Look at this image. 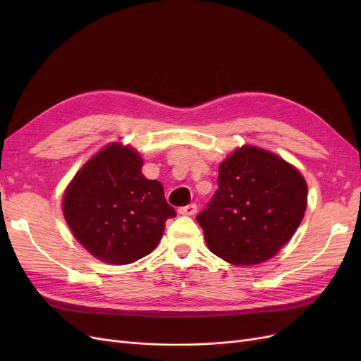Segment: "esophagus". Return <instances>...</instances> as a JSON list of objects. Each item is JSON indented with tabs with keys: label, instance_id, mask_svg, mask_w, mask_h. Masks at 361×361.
I'll return each instance as SVG.
<instances>
[{
	"label": "esophagus",
	"instance_id": "1",
	"mask_svg": "<svg viewBox=\"0 0 361 361\" xmlns=\"http://www.w3.org/2000/svg\"><path fill=\"white\" fill-rule=\"evenodd\" d=\"M195 212H197V204L195 203H190L187 206L179 207V214L182 215H194Z\"/></svg>",
	"mask_w": 361,
	"mask_h": 361
}]
</instances>
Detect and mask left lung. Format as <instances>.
<instances>
[{
    "label": "left lung",
    "instance_id": "1",
    "mask_svg": "<svg viewBox=\"0 0 361 361\" xmlns=\"http://www.w3.org/2000/svg\"><path fill=\"white\" fill-rule=\"evenodd\" d=\"M307 206L302 174L280 157L243 146L218 167V190L197 215L212 253L233 265H257L293 236Z\"/></svg>",
    "mask_w": 361,
    "mask_h": 361
}]
</instances>
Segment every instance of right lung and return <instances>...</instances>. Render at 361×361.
<instances>
[{
  "mask_svg": "<svg viewBox=\"0 0 361 361\" xmlns=\"http://www.w3.org/2000/svg\"><path fill=\"white\" fill-rule=\"evenodd\" d=\"M141 167L137 150L113 143L84 164L64 192L63 214L76 241L106 264L149 255L176 216L161 182L146 179Z\"/></svg>",
  "mask_w": 361,
  "mask_h": 361,
  "instance_id": "right-lung-1",
  "label": "right lung"
}]
</instances>
